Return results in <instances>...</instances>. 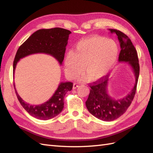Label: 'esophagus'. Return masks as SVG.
Masks as SVG:
<instances>
[{
    "mask_svg": "<svg viewBox=\"0 0 153 153\" xmlns=\"http://www.w3.org/2000/svg\"><path fill=\"white\" fill-rule=\"evenodd\" d=\"M79 87V85H77V83H74V85H73V89H76V88H77V87Z\"/></svg>",
    "mask_w": 153,
    "mask_h": 153,
    "instance_id": "esophagus-1",
    "label": "esophagus"
}]
</instances>
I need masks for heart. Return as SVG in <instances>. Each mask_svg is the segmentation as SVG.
Instances as JSON below:
<instances>
[{"instance_id": "obj_1", "label": "heart", "mask_w": 153, "mask_h": 153, "mask_svg": "<svg viewBox=\"0 0 153 153\" xmlns=\"http://www.w3.org/2000/svg\"><path fill=\"white\" fill-rule=\"evenodd\" d=\"M118 44L112 39L92 36L77 43L74 51H69L64 61L68 77L74 79L81 73L83 66L85 74L80 81L97 80L106 76L116 64L118 56Z\"/></svg>"}]
</instances>
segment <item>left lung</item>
I'll list each match as a JSON object with an SVG mask.
<instances>
[{"mask_svg": "<svg viewBox=\"0 0 153 153\" xmlns=\"http://www.w3.org/2000/svg\"><path fill=\"white\" fill-rule=\"evenodd\" d=\"M112 33L118 36L121 51L119 54L120 62H127L132 68L135 77L134 87L129 94L120 99H114L107 90L108 76L100 78L91 84L90 93L85 105L93 116L102 121H113L125 113L130 106L135 95L139 75V64L137 53L132 42L126 34L114 29H109Z\"/></svg>", "mask_w": 153, "mask_h": 153, "instance_id": "8db88e82", "label": "left lung"}]
</instances>
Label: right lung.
<instances>
[{"instance_id": "right-lung-1", "label": "right lung", "mask_w": 153, "mask_h": 153, "mask_svg": "<svg viewBox=\"0 0 153 153\" xmlns=\"http://www.w3.org/2000/svg\"><path fill=\"white\" fill-rule=\"evenodd\" d=\"M71 31L63 28L41 29L32 34L19 47L13 63V74H14L16 65L22 58L32 54L45 53L56 58L61 65L64 58L66 47ZM14 89L16 96L26 111L34 118L47 120L54 118L64 108V97L68 91L72 89L71 82H62L51 98L41 105H31L25 102Z\"/></svg>"}]
</instances>
